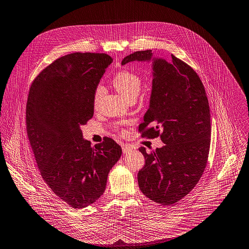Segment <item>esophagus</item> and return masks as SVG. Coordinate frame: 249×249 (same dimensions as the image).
I'll return each instance as SVG.
<instances>
[{
	"label": "esophagus",
	"instance_id": "obj_1",
	"mask_svg": "<svg viewBox=\"0 0 249 249\" xmlns=\"http://www.w3.org/2000/svg\"><path fill=\"white\" fill-rule=\"evenodd\" d=\"M122 150H123L124 154H128V153H130L133 150V147L128 145V144H123L122 145Z\"/></svg>",
	"mask_w": 249,
	"mask_h": 249
}]
</instances>
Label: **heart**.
<instances>
[{"label":"heart","instance_id":"1","mask_svg":"<svg viewBox=\"0 0 249 249\" xmlns=\"http://www.w3.org/2000/svg\"><path fill=\"white\" fill-rule=\"evenodd\" d=\"M142 78L135 72L123 70L117 72L112 78V85L116 91L123 96L126 100H136L141 88H142ZM105 94V88L103 85H98L94 93V105L98 106L102 97Z\"/></svg>","mask_w":249,"mask_h":249}]
</instances>
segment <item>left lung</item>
<instances>
[{
  "label": "left lung",
  "mask_w": 249,
  "mask_h": 249,
  "mask_svg": "<svg viewBox=\"0 0 249 249\" xmlns=\"http://www.w3.org/2000/svg\"><path fill=\"white\" fill-rule=\"evenodd\" d=\"M151 62L152 88L148 109L139 127L142 136H160L165 143L146 153L138 174L141 191L151 201L171 206L196 186L207 166L211 144V112L204 85L197 72L172 55L168 62L152 50L126 56L129 62Z\"/></svg>",
  "instance_id": "left-lung-1"
}]
</instances>
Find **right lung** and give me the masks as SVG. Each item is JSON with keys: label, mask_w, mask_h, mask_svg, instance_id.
I'll return each instance as SVG.
<instances>
[{"label": "right lung", "mask_w": 249, "mask_h": 249, "mask_svg": "<svg viewBox=\"0 0 249 249\" xmlns=\"http://www.w3.org/2000/svg\"><path fill=\"white\" fill-rule=\"evenodd\" d=\"M112 58L105 53L67 54L46 67L28 95V138L40 175L72 209L95 203L122 154L111 139L91 146L81 126L94 114V93Z\"/></svg>", "instance_id": "right-lung-1"}]
</instances>
